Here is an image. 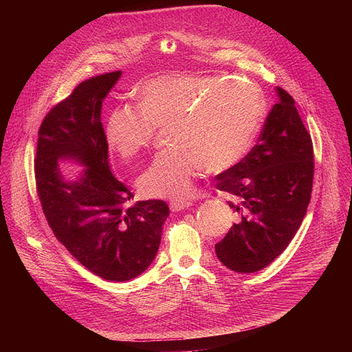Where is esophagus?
I'll list each match as a JSON object with an SVG mask.
<instances>
[{
  "mask_svg": "<svg viewBox=\"0 0 352 352\" xmlns=\"http://www.w3.org/2000/svg\"><path fill=\"white\" fill-rule=\"evenodd\" d=\"M192 206V202L190 201V199H182V201H179V199H175V201H171L170 202V208H171V211H182V210H187L188 207H191Z\"/></svg>",
  "mask_w": 352,
  "mask_h": 352,
  "instance_id": "obj_1",
  "label": "esophagus"
}]
</instances>
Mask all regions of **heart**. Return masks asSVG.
I'll list each match as a JSON object with an SVG mask.
<instances>
[{
	"mask_svg": "<svg viewBox=\"0 0 352 352\" xmlns=\"http://www.w3.org/2000/svg\"><path fill=\"white\" fill-rule=\"evenodd\" d=\"M261 116L263 96L254 82L174 74L146 81L138 105L116 108L105 138L111 150L129 158L153 144L158 128L173 125L175 148L153 158L138 187L146 197L181 199L192 192L204 168L221 174L244 158Z\"/></svg>",
	"mask_w": 352,
	"mask_h": 352,
	"instance_id": "1",
	"label": "heart"
}]
</instances>
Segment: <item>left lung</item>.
Wrapping results in <instances>:
<instances>
[{"mask_svg":"<svg viewBox=\"0 0 352 352\" xmlns=\"http://www.w3.org/2000/svg\"><path fill=\"white\" fill-rule=\"evenodd\" d=\"M278 102L256 145L215 187L234 197L235 224L215 244L218 260L235 272H255L280 256L297 234L311 199L314 146L294 98L276 88Z\"/></svg>","mask_w":352,"mask_h":352,"instance_id":"8db88e82","label":"left lung"}]
</instances>
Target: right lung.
Here are the masks:
<instances>
[{"mask_svg": "<svg viewBox=\"0 0 352 352\" xmlns=\"http://www.w3.org/2000/svg\"><path fill=\"white\" fill-rule=\"evenodd\" d=\"M121 71L80 82L54 105L38 129L34 175L43 212L55 238L87 270L122 283L144 272L157 255L170 208L162 199L140 201L109 170L101 104ZM74 157L89 166L65 183L58 160Z\"/></svg>", "mask_w": 352, "mask_h": 352, "instance_id": "add662e5", "label": "right lung"}]
</instances>
